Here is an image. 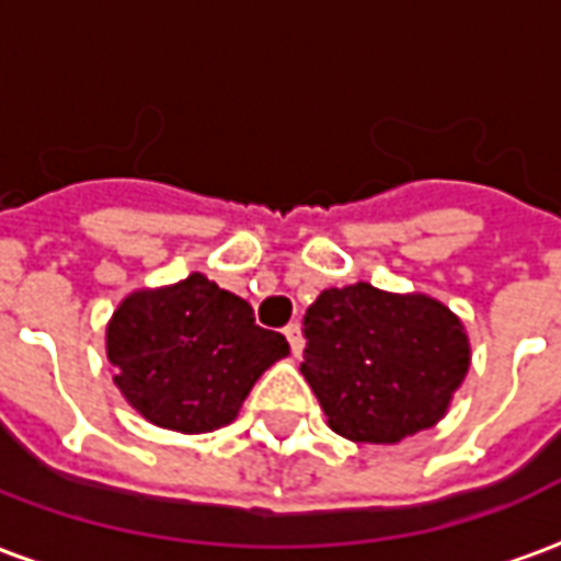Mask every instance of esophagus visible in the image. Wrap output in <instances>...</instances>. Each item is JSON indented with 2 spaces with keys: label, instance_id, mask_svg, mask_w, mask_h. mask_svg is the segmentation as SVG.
<instances>
[{
  "label": "esophagus",
  "instance_id": "34e87169",
  "mask_svg": "<svg viewBox=\"0 0 561 561\" xmlns=\"http://www.w3.org/2000/svg\"><path fill=\"white\" fill-rule=\"evenodd\" d=\"M285 340H288V345H291V354H300V324H285Z\"/></svg>",
  "mask_w": 561,
  "mask_h": 561
}]
</instances>
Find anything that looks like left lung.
<instances>
[{
    "mask_svg": "<svg viewBox=\"0 0 561 561\" xmlns=\"http://www.w3.org/2000/svg\"><path fill=\"white\" fill-rule=\"evenodd\" d=\"M304 336L300 373L330 430L366 445L430 430L469 373L459 318L423 294L328 288L306 309Z\"/></svg>",
    "mask_w": 561,
    "mask_h": 561,
    "instance_id": "8db88e82",
    "label": "left lung"
}]
</instances>
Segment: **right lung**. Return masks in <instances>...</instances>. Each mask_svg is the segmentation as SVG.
Wrapping results in <instances>:
<instances>
[{
  "mask_svg": "<svg viewBox=\"0 0 561 561\" xmlns=\"http://www.w3.org/2000/svg\"><path fill=\"white\" fill-rule=\"evenodd\" d=\"M288 354L243 297L201 273L126 297L107 324L116 388L147 421L176 433L231 423L257 376Z\"/></svg>",
  "mask_w": 561,
  "mask_h": 561,
  "instance_id": "obj_1",
  "label": "right lung"
}]
</instances>
